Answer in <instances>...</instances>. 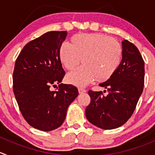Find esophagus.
Instances as JSON below:
<instances>
[{"label": "esophagus", "instance_id": "esophagus-1", "mask_svg": "<svg viewBox=\"0 0 155 155\" xmlns=\"http://www.w3.org/2000/svg\"><path fill=\"white\" fill-rule=\"evenodd\" d=\"M78 91H79V94H82V93H85V88H78Z\"/></svg>", "mask_w": 155, "mask_h": 155}]
</instances>
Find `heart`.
I'll use <instances>...</instances> for the list:
<instances>
[{"label":"heart","instance_id":"heart-1","mask_svg":"<svg viewBox=\"0 0 155 155\" xmlns=\"http://www.w3.org/2000/svg\"><path fill=\"white\" fill-rule=\"evenodd\" d=\"M60 58L64 67L72 70L81 63L83 66L69 73L67 82L84 86L96 79L105 82L117 72L123 58L120 45L110 36L99 33L73 36L70 44H63Z\"/></svg>","mask_w":155,"mask_h":155}]
</instances>
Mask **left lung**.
<instances>
[{
	"label": "left lung",
	"instance_id": "obj_1",
	"mask_svg": "<svg viewBox=\"0 0 155 155\" xmlns=\"http://www.w3.org/2000/svg\"><path fill=\"white\" fill-rule=\"evenodd\" d=\"M122 45L123 59L119 68L110 79L99 84L107 88V94L88 91L91 102L85 109L86 118L93 125L104 130L124 125L133 115L143 91V58L132 42L124 40Z\"/></svg>",
	"mask_w": 155,
	"mask_h": 155
}]
</instances>
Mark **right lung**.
I'll list each match as a JSON object with an SVG mask.
<instances>
[{
    "label": "right lung",
    "instance_id": "1",
    "mask_svg": "<svg viewBox=\"0 0 155 155\" xmlns=\"http://www.w3.org/2000/svg\"><path fill=\"white\" fill-rule=\"evenodd\" d=\"M67 31H51L25 45L15 63L13 88L22 117L31 127L48 132L62 125L69 105L79 94L65 76L60 50ZM58 84V89L50 87Z\"/></svg>",
    "mask_w": 155,
    "mask_h": 155
}]
</instances>
